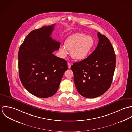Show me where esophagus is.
<instances>
[{"instance_id": "34e87169", "label": "esophagus", "mask_w": 132, "mask_h": 132, "mask_svg": "<svg viewBox=\"0 0 132 132\" xmlns=\"http://www.w3.org/2000/svg\"><path fill=\"white\" fill-rule=\"evenodd\" d=\"M68 68H69V69L71 68V63H69V62H68Z\"/></svg>"}]
</instances>
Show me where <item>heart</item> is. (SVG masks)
<instances>
[{"instance_id":"1","label":"heart","mask_w":132,"mask_h":132,"mask_svg":"<svg viewBox=\"0 0 132 132\" xmlns=\"http://www.w3.org/2000/svg\"><path fill=\"white\" fill-rule=\"evenodd\" d=\"M94 45V40L89 36L82 33H76L67 38L64 46L59 47L61 56H66L68 51H71V56L76 60H83L89 55Z\"/></svg>"}]
</instances>
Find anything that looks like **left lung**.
<instances>
[{
    "label": "left lung",
    "instance_id": "left-lung-1",
    "mask_svg": "<svg viewBox=\"0 0 132 132\" xmlns=\"http://www.w3.org/2000/svg\"><path fill=\"white\" fill-rule=\"evenodd\" d=\"M97 37L98 43L93 52L71 66L77 91L88 98L100 96L108 90L116 66V56L110 40L99 32Z\"/></svg>",
    "mask_w": 132,
    "mask_h": 132
}]
</instances>
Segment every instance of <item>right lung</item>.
I'll use <instances>...</instances> for the list:
<instances>
[{
  "mask_svg": "<svg viewBox=\"0 0 132 132\" xmlns=\"http://www.w3.org/2000/svg\"><path fill=\"white\" fill-rule=\"evenodd\" d=\"M54 26H43L30 32L18 52L21 82L28 92L40 98L56 94L68 70L67 61L52 54L60 45L50 37Z\"/></svg>",
  "mask_w": 132,
  "mask_h": 132,
  "instance_id": "1",
  "label": "right lung"
}]
</instances>
